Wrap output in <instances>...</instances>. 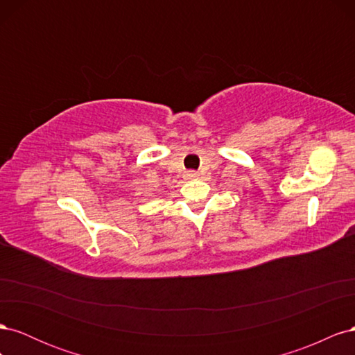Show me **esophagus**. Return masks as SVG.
Listing matches in <instances>:
<instances>
[{
  "label": "esophagus",
  "instance_id": "esophagus-1",
  "mask_svg": "<svg viewBox=\"0 0 355 355\" xmlns=\"http://www.w3.org/2000/svg\"><path fill=\"white\" fill-rule=\"evenodd\" d=\"M198 178V173L197 171H188L187 173V179H189V180H192V179H197Z\"/></svg>",
  "mask_w": 355,
  "mask_h": 355
}]
</instances>
